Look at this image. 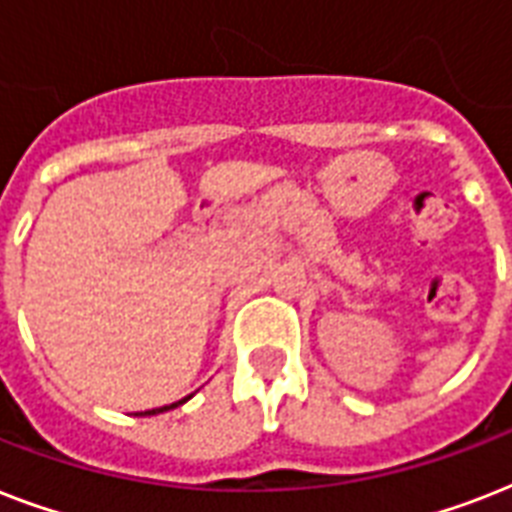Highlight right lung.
<instances>
[{
    "label": "right lung",
    "mask_w": 512,
    "mask_h": 512,
    "mask_svg": "<svg viewBox=\"0 0 512 512\" xmlns=\"http://www.w3.org/2000/svg\"><path fill=\"white\" fill-rule=\"evenodd\" d=\"M188 398H191V396H188ZM188 398H183V401H177V404H170V406H162V409H148V412H140V414H159V412H167V409H175V406L185 404V401H188Z\"/></svg>",
    "instance_id": "1"
}]
</instances>
